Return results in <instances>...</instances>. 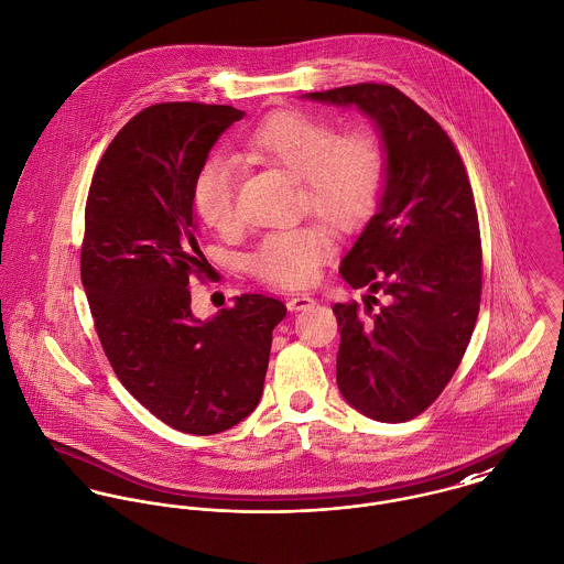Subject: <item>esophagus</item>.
Here are the masks:
<instances>
[{"label": "esophagus", "instance_id": "1", "mask_svg": "<svg viewBox=\"0 0 564 564\" xmlns=\"http://www.w3.org/2000/svg\"><path fill=\"white\" fill-rule=\"evenodd\" d=\"M313 304H315V300H313L311 295H304V293H295V295H291V297L286 300V308H289L291 313L304 311V308H308V306H313Z\"/></svg>", "mask_w": 564, "mask_h": 564}]
</instances>
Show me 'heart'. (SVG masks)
Segmentation results:
<instances>
[{
  "instance_id": "b5f03b06",
  "label": "heart",
  "mask_w": 564,
  "mask_h": 564,
  "mask_svg": "<svg viewBox=\"0 0 564 564\" xmlns=\"http://www.w3.org/2000/svg\"><path fill=\"white\" fill-rule=\"evenodd\" d=\"M245 143L251 152L300 175L311 208L336 228L360 224L378 199L384 159L369 132L338 134L327 121L289 110L267 117ZM237 180L239 169L230 156L215 154L199 166L191 197L204 226L228 230L235 224ZM332 251L329 232L306 224L267 235L247 264L260 280L293 289L315 282Z\"/></svg>"
}]
</instances>
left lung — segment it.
<instances>
[{"label":"left lung","instance_id":"obj_1","mask_svg":"<svg viewBox=\"0 0 564 564\" xmlns=\"http://www.w3.org/2000/svg\"><path fill=\"white\" fill-rule=\"evenodd\" d=\"M302 99L358 108L382 141L376 213L338 271L351 289H382L389 304L371 319L356 302L332 306L336 384L365 416L402 423L441 395L476 327L482 247L474 191L445 130L395 86L354 84Z\"/></svg>","mask_w":564,"mask_h":564}]
</instances>
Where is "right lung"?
<instances>
[{"label":"right lung","mask_w":564,"mask_h":564,"mask_svg":"<svg viewBox=\"0 0 564 564\" xmlns=\"http://www.w3.org/2000/svg\"><path fill=\"white\" fill-rule=\"evenodd\" d=\"M232 106L156 104L108 145L90 182L80 271L101 347L121 384L173 430L217 434L262 395L280 300L247 293L208 319L191 311L188 275L206 273L193 182Z\"/></svg>","instance_id":"right-lung-1"}]
</instances>
